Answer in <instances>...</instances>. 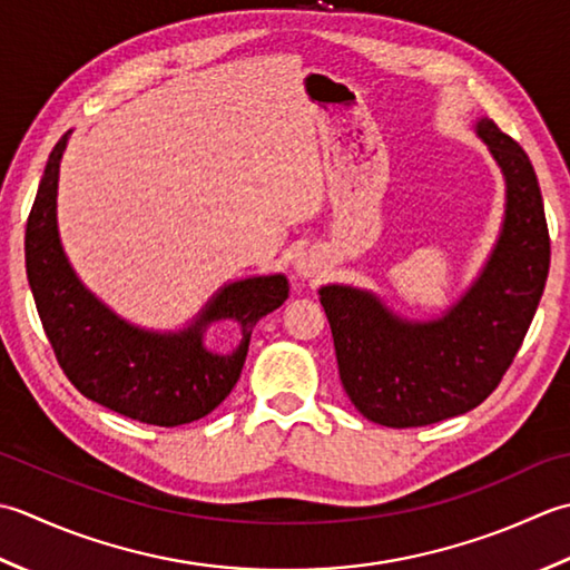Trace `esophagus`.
I'll list each match as a JSON object with an SVG mask.
<instances>
[{"mask_svg":"<svg viewBox=\"0 0 570 570\" xmlns=\"http://www.w3.org/2000/svg\"><path fill=\"white\" fill-rule=\"evenodd\" d=\"M295 273L302 281H312V277H317L322 273V258L317 250H305L297 255L295 261Z\"/></svg>","mask_w":570,"mask_h":570,"instance_id":"esophagus-1","label":"esophagus"}]
</instances>
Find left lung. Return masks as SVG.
<instances>
[{
	"mask_svg": "<svg viewBox=\"0 0 570 570\" xmlns=\"http://www.w3.org/2000/svg\"><path fill=\"white\" fill-rule=\"evenodd\" d=\"M474 132L502 169L504 216L480 275L443 315L403 317L374 289L320 287L342 386L371 423L417 428L478 409L537 315L551 263L537 171L490 118Z\"/></svg>",
	"mask_w": 570,
	"mask_h": 570,
	"instance_id": "left-lung-1",
	"label": "left lung"
}]
</instances>
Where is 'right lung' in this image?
<instances>
[{"label":"right lung","mask_w":570,"mask_h":570,"mask_svg":"<svg viewBox=\"0 0 570 570\" xmlns=\"http://www.w3.org/2000/svg\"><path fill=\"white\" fill-rule=\"evenodd\" d=\"M66 132L51 149L27 220V275L58 364L86 399L139 423L174 428L212 413L236 386L253 327L287 299L283 273L250 275L218 287L181 330H147L120 317L86 287L58 234V169ZM216 321H238L230 353L205 346Z\"/></svg>","instance_id":"1"}]
</instances>
